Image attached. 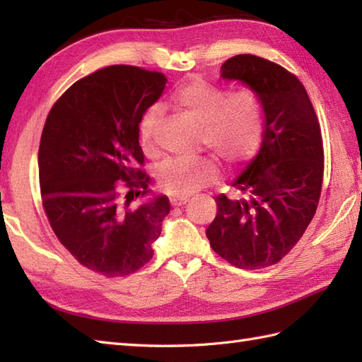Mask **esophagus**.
Instances as JSON below:
<instances>
[{"label": "esophagus", "instance_id": "1", "mask_svg": "<svg viewBox=\"0 0 362 362\" xmlns=\"http://www.w3.org/2000/svg\"><path fill=\"white\" fill-rule=\"evenodd\" d=\"M188 199H189V197H187V196L171 197V205H173V206H182V205H185V204L188 202Z\"/></svg>", "mask_w": 362, "mask_h": 362}]
</instances>
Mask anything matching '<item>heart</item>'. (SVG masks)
Listing matches in <instances>:
<instances>
[{
	"label": "heart",
	"instance_id": "heart-1",
	"mask_svg": "<svg viewBox=\"0 0 362 362\" xmlns=\"http://www.w3.org/2000/svg\"><path fill=\"white\" fill-rule=\"evenodd\" d=\"M173 105L201 126V144L228 163L255 156L264 135V107L253 90L228 93L213 83L193 79L173 95ZM161 121L157 107L146 110L140 121L144 152H156V130ZM218 166L210 158L171 160L161 165L157 179L168 194L187 196L216 179Z\"/></svg>",
	"mask_w": 362,
	"mask_h": 362
}]
</instances>
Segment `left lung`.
Returning a JSON list of instances; mask_svg holds the SVG:
<instances>
[{
  "mask_svg": "<svg viewBox=\"0 0 362 362\" xmlns=\"http://www.w3.org/2000/svg\"><path fill=\"white\" fill-rule=\"evenodd\" d=\"M221 78L240 81L264 107L261 148L232 182L240 199L219 194L206 238L219 257L240 269L272 266L289 253L316 213L324 146L308 93L294 74L271 60L238 54Z\"/></svg>",
  "mask_w": 362,
  "mask_h": 362,
  "instance_id": "8db88e82",
  "label": "left lung"
}]
</instances>
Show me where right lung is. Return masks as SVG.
<instances>
[{
  "label": "right lung",
  "mask_w": 362,
  "mask_h": 362,
  "mask_svg": "<svg viewBox=\"0 0 362 362\" xmlns=\"http://www.w3.org/2000/svg\"><path fill=\"white\" fill-rule=\"evenodd\" d=\"M166 82L158 71L107 66L74 82L45 122L38 148L45 213L64 247L105 276L134 274L148 263L171 210L135 168L144 163L140 121ZM122 187L129 189L126 197ZM134 197L146 201L132 207Z\"/></svg>",
  "instance_id": "right-lung-1"
}]
</instances>
